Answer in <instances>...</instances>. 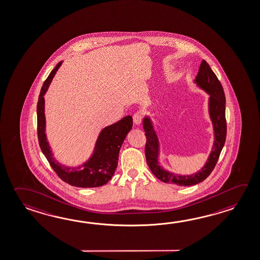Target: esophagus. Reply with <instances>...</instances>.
Segmentation results:
<instances>
[{
	"mask_svg": "<svg viewBox=\"0 0 260 260\" xmlns=\"http://www.w3.org/2000/svg\"><path fill=\"white\" fill-rule=\"evenodd\" d=\"M142 112H137L135 113L134 115H133V122L135 125H137L139 126L141 122H142Z\"/></svg>",
	"mask_w": 260,
	"mask_h": 260,
	"instance_id": "1",
	"label": "esophagus"
}]
</instances>
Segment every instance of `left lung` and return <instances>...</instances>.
<instances>
[{
  "label": "left lung",
  "mask_w": 260,
  "mask_h": 260,
  "mask_svg": "<svg viewBox=\"0 0 260 260\" xmlns=\"http://www.w3.org/2000/svg\"><path fill=\"white\" fill-rule=\"evenodd\" d=\"M194 83L197 87L209 94L208 113L214 134V142L207 162L199 171L190 175H179L166 169L160 162V139L154 123L149 115H145L142 119V127L147 139L145 155L148 167L159 180L180 186H193L205 180L214 169L225 143V95L220 81L204 59L200 66Z\"/></svg>",
  "instance_id": "8db88e82"
}]
</instances>
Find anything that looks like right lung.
<instances>
[{"instance_id":"add662e5","label":"right lung","mask_w":260,"mask_h":260,"mask_svg":"<svg viewBox=\"0 0 260 260\" xmlns=\"http://www.w3.org/2000/svg\"><path fill=\"white\" fill-rule=\"evenodd\" d=\"M63 60L59 61L50 72L40 90L37 106L38 137L40 149L50 167L59 178L71 186L77 187H98L107 184L112 178L118 167V154L127 133L133 128V117L126 116L119 121L104 127L98 134L93 152L86 161L77 167H69L58 162L51 151L46 134L44 95Z\"/></svg>"}]
</instances>
